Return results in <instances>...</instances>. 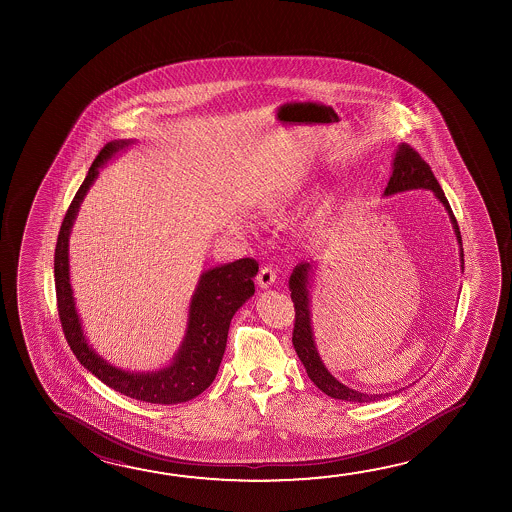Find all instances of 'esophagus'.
Masks as SVG:
<instances>
[{
    "label": "esophagus",
    "mask_w": 512,
    "mask_h": 512,
    "mask_svg": "<svg viewBox=\"0 0 512 512\" xmlns=\"http://www.w3.org/2000/svg\"><path fill=\"white\" fill-rule=\"evenodd\" d=\"M275 280H277V273L271 266H264L257 275V284H259L260 289H268V287L275 284Z\"/></svg>",
    "instance_id": "esophagus-1"
}]
</instances>
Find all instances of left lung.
<instances>
[{
	"label": "left lung",
	"mask_w": 512,
	"mask_h": 512,
	"mask_svg": "<svg viewBox=\"0 0 512 512\" xmlns=\"http://www.w3.org/2000/svg\"><path fill=\"white\" fill-rule=\"evenodd\" d=\"M414 189H427L432 191L439 203H443L444 210L448 212L450 221H452L453 232L457 237V243L461 248V269L464 271V253H462L461 230L457 225V219L453 216L450 203L444 196L441 185L436 180V176L432 173V169L425 160L419 157L418 151L412 150L409 144H398V148L394 151L393 173L389 176L384 196H394V194L405 193V191H414ZM314 271V262H300L293 269L291 277H289V291H291V300L294 303V330H293V346L303 366L307 369V375L316 386L328 394L330 398L343 400V402L352 403H368L377 402L391 393L386 394H368L355 391L352 387L344 386L337 380L327 366L319 357L316 341H314V332H312V319H310V275ZM396 393V391H394Z\"/></svg>",
	"instance_id": "8db88e82"
}]
</instances>
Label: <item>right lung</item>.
<instances>
[{
  "label": "right lung",
  "instance_id": "right-lung-1",
  "mask_svg": "<svg viewBox=\"0 0 512 512\" xmlns=\"http://www.w3.org/2000/svg\"><path fill=\"white\" fill-rule=\"evenodd\" d=\"M134 143L132 139H119L103 146L62 221L55 248V289L60 323L76 359L114 391L141 402L160 405L189 402L202 394L218 375L227 348L230 321L255 293L253 277L259 271V264L253 259H239L203 271L189 302L184 339L166 368L126 371L100 357L87 341L82 319L76 310L69 278V235L85 194L100 175V168Z\"/></svg>",
  "mask_w": 512,
  "mask_h": 512
}]
</instances>
